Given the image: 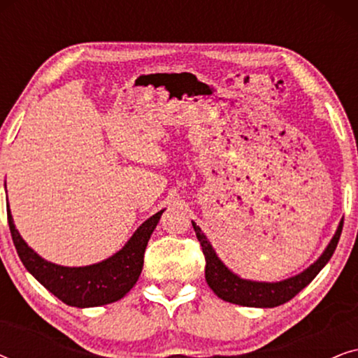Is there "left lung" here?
I'll use <instances>...</instances> for the list:
<instances>
[{
  "label": "left lung",
  "mask_w": 358,
  "mask_h": 358,
  "mask_svg": "<svg viewBox=\"0 0 358 358\" xmlns=\"http://www.w3.org/2000/svg\"><path fill=\"white\" fill-rule=\"evenodd\" d=\"M192 227L195 229V234H197V239L200 241V246H202L205 256V280H207L208 287L215 292V295L220 296L224 301L234 303V305L252 308H273L290 301L296 293H300L303 288L320 273L321 268L326 266L327 261H329L332 254L336 251L344 222H341L334 238L331 239L329 246L326 248L322 256L317 259L313 266H310L305 272L298 273L295 277L275 283L243 280V278L234 275V273L229 272L228 267H224V264L217 257V254H215L213 248L210 246V243L207 241V238H205L202 229H200L194 222Z\"/></svg>",
  "instance_id": "obj_1"
}]
</instances>
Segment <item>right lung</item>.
<instances>
[{"label":"right lung","mask_w":358,"mask_h":358,"mask_svg":"<svg viewBox=\"0 0 358 358\" xmlns=\"http://www.w3.org/2000/svg\"><path fill=\"white\" fill-rule=\"evenodd\" d=\"M163 212L164 210H161L146 220L119 252L106 261L86 267L55 266L37 256L14 227L9 207L8 224L24 267L58 300L70 306L91 308L114 303L131 290L143 268L146 244Z\"/></svg>","instance_id":"right-lung-1"}]
</instances>
